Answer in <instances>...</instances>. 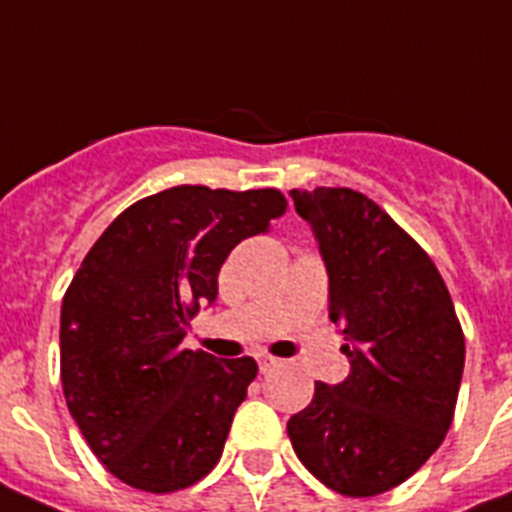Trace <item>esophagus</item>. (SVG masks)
<instances>
[{
    "label": "esophagus",
    "mask_w": 512,
    "mask_h": 512,
    "mask_svg": "<svg viewBox=\"0 0 512 512\" xmlns=\"http://www.w3.org/2000/svg\"><path fill=\"white\" fill-rule=\"evenodd\" d=\"M256 360H259V370H261V373H269V370L276 368V363H279V360L271 358V355H264V353H261Z\"/></svg>",
    "instance_id": "esophagus-1"
}]
</instances>
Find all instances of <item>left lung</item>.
Returning a JSON list of instances; mask_svg holds the SVG:
<instances>
[{"label": "left lung", "instance_id": "left-lung-1", "mask_svg": "<svg viewBox=\"0 0 512 512\" xmlns=\"http://www.w3.org/2000/svg\"><path fill=\"white\" fill-rule=\"evenodd\" d=\"M330 279V320L345 335L348 378L314 383L287 434L330 490L373 498L409 480L454 419L464 335L424 248L363 192L292 190Z\"/></svg>", "mask_w": 512, "mask_h": 512}]
</instances>
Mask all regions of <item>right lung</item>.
<instances>
[{
    "label": "right lung",
    "instance_id": "right-lung-1",
    "mask_svg": "<svg viewBox=\"0 0 512 512\" xmlns=\"http://www.w3.org/2000/svg\"><path fill=\"white\" fill-rule=\"evenodd\" d=\"M284 210L274 187H170L126 208L86 253L60 309V381L88 447L126 485L175 492L218 464L259 365L182 340L218 297L228 253Z\"/></svg>",
    "mask_w": 512,
    "mask_h": 512
}]
</instances>
